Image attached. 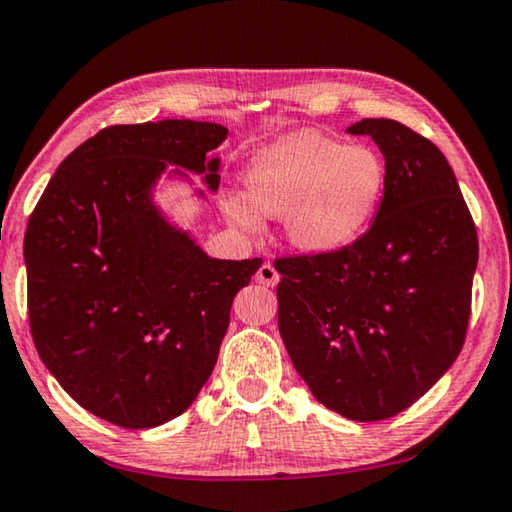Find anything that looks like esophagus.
I'll use <instances>...</instances> for the list:
<instances>
[{
	"label": "esophagus",
	"mask_w": 512,
	"mask_h": 512,
	"mask_svg": "<svg viewBox=\"0 0 512 512\" xmlns=\"http://www.w3.org/2000/svg\"><path fill=\"white\" fill-rule=\"evenodd\" d=\"M255 280L259 282V285H264V287H273V285H276V282L280 280V273L276 271V266L264 262V264L257 269Z\"/></svg>",
	"instance_id": "obj_1"
}]
</instances>
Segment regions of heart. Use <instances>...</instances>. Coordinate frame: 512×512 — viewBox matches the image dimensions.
Wrapping results in <instances>:
<instances>
[{"label": "heart", "instance_id": "b5f03b06", "mask_svg": "<svg viewBox=\"0 0 512 512\" xmlns=\"http://www.w3.org/2000/svg\"><path fill=\"white\" fill-rule=\"evenodd\" d=\"M386 179L384 156L368 144L294 133L253 158L243 177L246 200L232 197L225 209L246 230H255L259 216L282 218L296 248L335 253L372 223Z\"/></svg>", "mask_w": 512, "mask_h": 512}]
</instances>
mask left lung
I'll return each mask as SVG.
<instances>
[{
    "instance_id": "left-lung-1",
    "label": "left lung",
    "mask_w": 512,
    "mask_h": 512,
    "mask_svg": "<svg viewBox=\"0 0 512 512\" xmlns=\"http://www.w3.org/2000/svg\"><path fill=\"white\" fill-rule=\"evenodd\" d=\"M386 158L375 223L335 253L278 257V326L312 395L352 421L411 407L467 338L478 234L457 179L421 133L363 119Z\"/></svg>"
}]
</instances>
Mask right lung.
<instances>
[{
	"mask_svg": "<svg viewBox=\"0 0 512 512\" xmlns=\"http://www.w3.org/2000/svg\"><path fill=\"white\" fill-rule=\"evenodd\" d=\"M227 128L207 121L108 126L71 151L25 234L36 352L91 414L128 430L183 414L207 384L234 296L262 259H213L149 200L167 163L207 172Z\"/></svg>",
	"mask_w": 512,
	"mask_h": 512,
	"instance_id": "right-lung-1",
	"label": "right lung"
}]
</instances>
